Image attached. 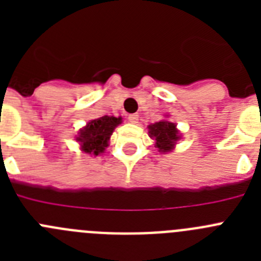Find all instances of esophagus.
Listing matches in <instances>:
<instances>
[{
  "label": "esophagus",
  "instance_id": "obj_1",
  "mask_svg": "<svg viewBox=\"0 0 261 261\" xmlns=\"http://www.w3.org/2000/svg\"><path fill=\"white\" fill-rule=\"evenodd\" d=\"M128 121L132 124H136L138 121V115L137 114H132V115H128Z\"/></svg>",
  "mask_w": 261,
  "mask_h": 261
}]
</instances>
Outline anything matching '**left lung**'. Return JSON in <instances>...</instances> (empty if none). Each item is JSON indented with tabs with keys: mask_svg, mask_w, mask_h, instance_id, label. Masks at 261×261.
I'll return each instance as SVG.
<instances>
[{
	"mask_svg": "<svg viewBox=\"0 0 261 261\" xmlns=\"http://www.w3.org/2000/svg\"><path fill=\"white\" fill-rule=\"evenodd\" d=\"M147 128H149L150 137L155 138V146L158 147L161 153L171 151L177 140L180 138V136L177 133L176 125L174 123L166 121V120L151 124Z\"/></svg>",
	"mask_w": 261,
	"mask_h": 261,
	"instance_id": "1",
	"label": "left lung"
}]
</instances>
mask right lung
I'll use <instances>...</instances> for the list:
<instances>
[{"instance_id": "1", "label": "right lung", "mask_w": 261, "mask_h": 261, "mask_svg": "<svg viewBox=\"0 0 261 261\" xmlns=\"http://www.w3.org/2000/svg\"><path fill=\"white\" fill-rule=\"evenodd\" d=\"M119 124H121V117L102 116L91 120L84 129H81L77 141L81 144V149L85 153L99 155L108 146V140Z\"/></svg>"}]
</instances>
